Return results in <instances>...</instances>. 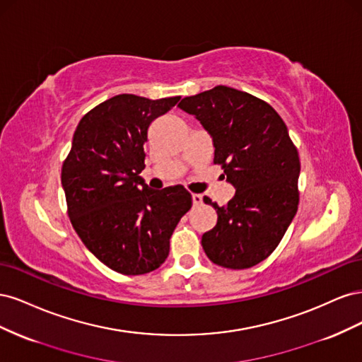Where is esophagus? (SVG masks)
<instances>
[{
  "mask_svg": "<svg viewBox=\"0 0 362 362\" xmlns=\"http://www.w3.org/2000/svg\"><path fill=\"white\" fill-rule=\"evenodd\" d=\"M192 199H193V205H199L202 204V194H198V193H193L192 194Z\"/></svg>",
  "mask_w": 362,
  "mask_h": 362,
  "instance_id": "34e87169",
  "label": "esophagus"
}]
</instances>
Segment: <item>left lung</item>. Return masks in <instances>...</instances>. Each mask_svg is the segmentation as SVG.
<instances>
[{
  "instance_id": "obj_1",
  "label": "left lung",
  "mask_w": 362,
  "mask_h": 362,
  "mask_svg": "<svg viewBox=\"0 0 362 362\" xmlns=\"http://www.w3.org/2000/svg\"><path fill=\"white\" fill-rule=\"evenodd\" d=\"M178 107L211 136L214 164L235 189L223 206L204 198L217 213L202 235L205 254L226 269L255 266L276 249L298 211L300 161L287 125L270 104L228 86L185 96Z\"/></svg>"
}]
</instances>
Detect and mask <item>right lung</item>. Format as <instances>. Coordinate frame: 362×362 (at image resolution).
<instances>
[{"mask_svg":"<svg viewBox=\"0 0 362 362\" xmlns=\"http://www.w3.org/2000/svg\"><path fill=\"white\" fill-rule=\"evenodd\" d=\"M181 96L149 100L122 93L87 112L62 166L71 223L107 267L145 275L169 255L170 237L192 208L182 185L151 190L145 169L148 128Z\"/></svg>","mask_w":362,"mask_h":362,"instance_id":"1","label":"right lung"}]
</instances>
